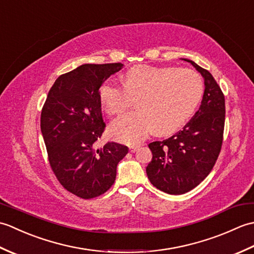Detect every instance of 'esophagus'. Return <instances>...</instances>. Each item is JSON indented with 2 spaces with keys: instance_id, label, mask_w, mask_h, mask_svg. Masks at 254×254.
I'll list each match as a JSON object with an SVG mask.
<instances>
[{
  "instance_id": "esophagus-1",
  "label": "esophagus",
  "mask_w": 254,
  "mask_h": 254,
  "mask_svg": "<svg viewBox=\"0 0 254 254\" xmlns=\"http://www.w3.org/2000/svg\"><path fill=\"white\" fill-rule=\"evenodd\" d=\"M138 147H141V144H133L130 147H128V149H130L131 153H134V152H136Z\"/></svg>"
}]
</instances>
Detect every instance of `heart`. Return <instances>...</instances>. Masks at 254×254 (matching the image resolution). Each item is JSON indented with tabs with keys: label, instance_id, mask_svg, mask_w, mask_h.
I'll use <instances>...</instances> for the list:
<instances>
[{
	"label": "heart",
	"instance_id": "heart-1",
	"mask_svg": "<svg viewBox=\"0 0 254 254\" xmlns=\"http://www.w3.org/2000/svg\"><path fill=\"white\" fill-rule=\"evenodd\" d=\"M123 86L108 80L99 100L108 115H120L136 99L137 110L126 113L109 127L110 135L124 143H136L154 130L175 133L190 120L201 104V75L186 67L137 65L126 73Z\"/></svg>",
	"mask_w": 254,
	"mask_h": 254
}]
</instances>
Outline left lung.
Returning a JSON list of instances; mask_svg holds the SVG:
<instances>
[{"instance_id": "1", "label": "left lung", "mask_w": 254, "mask_h": 254, "mask_svg": "<svg viewBox=\"0 0 254 254\" xmlns=\"http://www.w3.org/2000/svg\"><path fill=\"white\" fill-rule=\"evenodd\" d=\"M204 78L198 110L175 135L149 143L152 161L146 167L150 183L168 194H183L198 186L212 171L223 145L225 97L207 69L188 59Z\"/></svg>"}]
</instances>
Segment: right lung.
<instances>
[{
  "label": "right lung",
  "mask_w": 254,
  "mask_h": 254,
  "mask_svg": "<svg viewBox=\"0 0 254 254\" xmlns=\"http://www.w3.org/2000/svg\"><path fill=\"white\" fill-rule=\"evenodd\" d=\"M122 67V63L83 64L62 74L42 107L40 127L50 166L63 188L78 197L93 198L109 190L119 161L128 152L115 142L94 148L106 127L100 87Z\"/></svg>",
  "instance_id": "obj_1"
}]
</instances>
